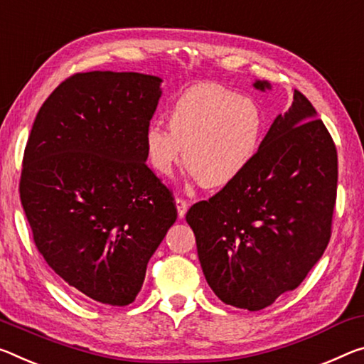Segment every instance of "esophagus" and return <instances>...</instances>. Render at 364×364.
<instances>
[{
	"mask_svg": "<svg viewBox=\"0 0 364 364\" xmlns=\"http://www.w3.org/2000/svg\"><path fill=\"white\" fill-rule=\"evenodd\" d=\"M188 207H189V203L186 199L183 198H176V209H178V217L183 218L184 215H186L188 212Z\"/></svg>",
	"mask_w": 364,
	"mask_h": 364,
	"instance_id": "1",
	"label": "esophagus"
}]
</instances>
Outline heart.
<instances>
[{
  "mask_svg": "<svg viewBox=\"0 0 364 364\" xmlns=\"http://www.w3.org/2000/svg\"><path fill=\"white\" fill-rule=\"evenodd\" d=\"M264 113L251 97L220 84H198L173 103L168 128L147 126L144 147L159 175L186 168L204 188H225L250 168L261 147Z\"/></svg>",
  "mask_w": 364,
  "mask_h": 364,
  "instance_id": "heart-1",
  "label": "heart"
}]
</instances>
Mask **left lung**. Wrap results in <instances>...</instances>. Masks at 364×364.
Wrapping results in <instances>:
<instances>
[{
  "label": "left lung",
  "mask_w": 364,
  "mask_h": 364,
  "mask_svg": "<svg viewBox=\"0 0 364 364\" xmlns=\"http://www.w3.org/2000/svg\"><path fill=\"white\" fill-rule=\"evenodd\" d=\"M337 176L332 136L295 90L250 168L186 213L207 284L223 303L264 309L306 279L331 240Z\"/></svg>",
  "instance_id": "left-lung-1"
}]
</instances>
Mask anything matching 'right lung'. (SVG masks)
Segmentation results:
<instances>
[{"label": "right lung", "mask_w": 364, "mask_h": 364, "mask_svg": "<svg viewBox=\"0 0 364 364\" xmlns=\"http://www.w3.org/2000/svg\"><path fill=\"white\" fill-rule=\"evenodd\" d=\"M161 79L77 73L40 107L21 203L40 255L77 295L126 306L176 220L175 198L149 168L144 134Z\"/></svg>", "instance_id": "obj_1"}]
</instances>
